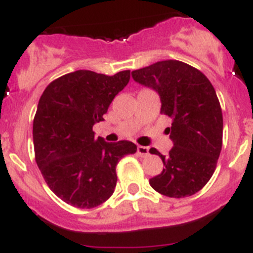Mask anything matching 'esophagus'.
I'll use <instances>...</instances> for the list:
<instances>
[{"mask_svg":"<svg viewBox=\"0 0 253 253\" xmlns=\"http://www.w3.org/2000/svg\"><path fill=\"white\" fill-rule=\"evenodd\" d=\"M137 154L140 155L141 158H146L147 155H149V147L137 146Z\"/></svg>","mask_w":253,"mask_h":253,"instance_id":"esophagus-1","label":"esophagus"}]
</instances>
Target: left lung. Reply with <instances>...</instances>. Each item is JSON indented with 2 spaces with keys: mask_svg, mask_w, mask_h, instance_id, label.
<instances>
[{
  "mask_svg": "<svg viewBox=\"0 0 253 253\" xmlns=\"http://www.w3.org/2000/svg\"><path fill=\"white\" fill-rule=\"evenodd\" d=\"M132 78L159 93L160 113L171 118L168 133L174 147L166 156L150 149L165 166L150 185L170 198L195 194L211 177L222 150L223 116L214 87L199 69L179 60L133 70Z\"/></svg>",
  "mask_w": 253,
  "mask_h": 253,
  "instance_id": "obj_1",
  "label": "left lung"
}]
</instances>
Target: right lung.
Returning <instances> with one entry per match:
<instances>
[{"label":"right lung","mask_w":253,"mask_h":253,"mask_svg":"<svg viewBox=\"0 0 253 253\" xmlns=\"http://www.w3.org/2000/svg\"><path fill=\"white\" fill-rule=\"evenodd\" d=\"M129 70L115 76L77 70L59 77L40 97L33 125L35 161L56 197L77 208H94L113 194L116 166L135 154L129 141L94 138L113 98L129 82Z\"/></svg>","instance_id":"add662e5"}]
</instances>
